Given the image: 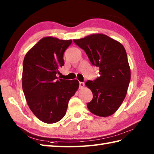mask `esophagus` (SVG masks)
Masks as SVG:
<instances>
[{
	"label": "esophagus",
	"instance_id": "obj_1",
	"mask_svg": "<svg viewBox=\"0 0 154 154\" xmlns=\"http://www.w3.org/2000/svg\"><path fill=\"white\" fill-rule=\"evenodd\" d=\"M79 84H80V89H82V88H84V82H80Z\"/></svg>",
	"mask_w": 154,
	"mask_h": 154
}]
</instances>
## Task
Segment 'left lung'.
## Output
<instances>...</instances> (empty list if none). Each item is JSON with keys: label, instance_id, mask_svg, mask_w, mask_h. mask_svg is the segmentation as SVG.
<instances>
[{"label": "left lung", "instance_id": "left-lung-1", "mask_svg": "<svg viewBox=\"0 0 154 154\" xmlns=\"http://www.w3.org/2000/svg\"><path fill=\"white\" fill-rule=\"evenodd\" d=\"M74 42L86 53L91 64L100 68V76L86 82L93 94V99L87 107L95 115L109 117L124 101L131 81V69L125 47L102 33L74 39Z\"/></svg>", "mask_w": 154, "mask_h": 154}]
</instances>
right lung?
I'll return each mask as SVG.
<instances>
[{
    "label": "right lung",
    "instance_id": "1",
    "mask_svg": "<svg viewBox=\"0 0 154 154\" xmlns=\"http://www.w3.org/2000/svg\"><path fill=\"white\" fill-rule=\"evenodd\" d=\"M72 42L53 37L40 39L23 59L22 88L31 111L40 121L55 123L65 115L68 103L79 87L77 80L57 76L64 51Z\"/></svg>",
    "mask_w": 154,
    "mask_h": 154
}]
</instances>
